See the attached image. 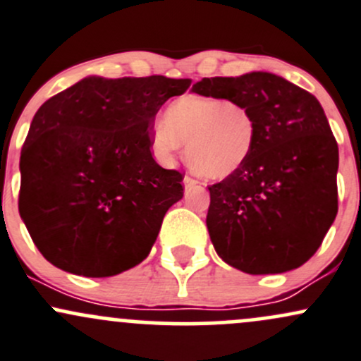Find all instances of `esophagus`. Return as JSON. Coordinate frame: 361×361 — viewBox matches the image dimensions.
Here are the masks:
<instances>
[{
  "instance_id": "1",
  "label": "esophagus",
  "mask_w": 361,
  "mask_h": 361,
  "mask_svg": "<svg viewBox=\"0 0 361 361\" xmlns=\"http://www.w3.org/2000/svg\"><path fill=\"white\" fill-rule=\"evenodd\" d=\"M183 183H185V187H187V188H190V187H197V185H200L199 181H197L195 178H192V176H185V178H183Z\"/></svg>"
}]
</instances>
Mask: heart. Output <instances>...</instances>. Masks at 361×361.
I'll list each match as a JSON object with an SVG mask.
<instances>
[{
    "label": "heart",
    "instance_id": "1",
    "mask_svg": "<svg viewBox=\"0 0 361 361\" xmlns=\"http://www.w3.org/2000/svg\"><path fill=\"white\" fill-rule=\"evenodd\" d=\"M257 138V118L245 102L199 94L174 99L152 132L162 159H171L185 142L188 166L209 180L238 173L252 157Z\"/></svg>",
    "mask_w": 361,
    "mask_h": 361
}]
</instances>
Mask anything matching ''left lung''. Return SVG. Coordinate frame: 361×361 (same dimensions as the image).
<instances>
[{
    "mask_svg": "<svg viewBox=\"0 0 361 361\" xmlns=\"http://www.w3.org/2000/svg\"><path fill=\"white\" fill-rule=\"evenodd\" d=\"M192 92L245 102L259 125L247 164L209 187L217 255L247 274L303 265L338 214L339 150L320 102L267 71L202 78Z\"/></svg>",
    "mask_w": 361,
    "mask_h": 361,
    "instance_id": "left-lung-1",
    "label": "left lung"
}]
</instances>
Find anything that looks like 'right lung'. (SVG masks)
Segmentation results:
<instances>
[{"label": "right lung", "mask_w": 361, "mask_h": 361, "mask_svg": "<svg viewBox=\"0 0 361 361\" xmlns=\"http://www.w3.org/2000/svg\"><path fill=\"white\" fill-rule=\"evenodd\" d=\"M190 78L87 77L37 109L20 156L18 211L42 257L109 277L149 255L183 174L154 161L152 125Z\"/></svg>", "instance_id": "1"}]
</instances>
